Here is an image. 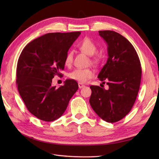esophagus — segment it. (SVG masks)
Here are the masks:
<instances>
[{
    "instance_id": "34e87169",
    "label": "esophagus",
    "mask_w": 159,
    "mask_h": 159,
    "mask_svg": "<svg viewBox=\"0 0 159 159\" xmlns=\"http://www.w3.org/2000/svg\"><path fill=\"white\" fill-rule=\"evenodd\" d=\"M85 87V85H83V84H82V83H79V87L80 89H81V88H83V87Z\"/></svg>"
}]
</instances>
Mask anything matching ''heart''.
<instances>
[{
    "label": "heart",
    "instance_id": "obj_1",
    "mask_svg": "<svg viewBox=\"0 0 159 159\" xmlns=\"http://www.w3.org/2000/svg\"><path fill=\"white\" fill-rule=\"evenodd\" d=\"M80 50H82L83 52L86 53L87 55L92 56L95 54L97 51V46L90 38H83L80 41L79 44H78ZM92 60L93 62H96L98 61V57L96 56H93ZM73 63V52L68 51L67 52L66 55L64 59V63L67 67L72 66ZM95 73L94 71L90 68L86 69H81L77 68L74 70L72 71L68 74L70 79L76 80L80 83H85L88 81V80L94 77Z\"/></svg>",
    "mask_w": 159,
    "mask_h": 159
}]
</instances>
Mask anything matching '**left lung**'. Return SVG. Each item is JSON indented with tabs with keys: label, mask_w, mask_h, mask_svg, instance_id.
Segmentation results:
<instances>
[{
	"label": "left lung",
	"mask_w": 159,
	"mask_h": 159,
	"mask_svg": "<svg viewBox=\"0 0 159 159\" xmlns=\"http://www.w3.org/2000/svg\"><path fill=\"white\" fill-rule=\"evenodd\" d=\"M98 33L107 42L109 57L98 78L102 83L107 80L109 89L90 86L89 103L101 119L113 123L124 118L133 108L142 71L136 50L126 38L113 31Z\"/></svg>",
	"instance_id": "left-lung-1"
}]
</instances>
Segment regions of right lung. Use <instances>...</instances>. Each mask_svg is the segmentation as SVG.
<instances>
[{
	"label": "right lung",
	"instance_id": "1",
	"mask_svg": "<svg viewBox=\"0 0 159 159\" xmlns=\"http://www.w3.org/2000/svg\"><path fill=\"white\" fill-rule=\"evenodd\" d=\"M80 32L50 33L29 42L17 64L16 85L27 109L38 119L52 121L62 116L79 89L74 80L64 85H52L55 75L61 76L64 59Z\"/></svg>",
	"mask_w": 159,
	"mask_h": 159
}]
</instances>
